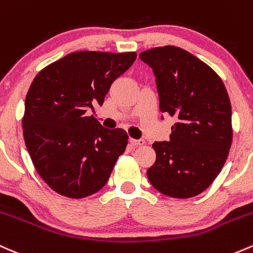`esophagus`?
I'll return each mask as SVG.
<instances>
[{"mask_svg":"<svg viewBox=\"0 0 253 253\" xmlns=\"http://www.w3.org/2000/svg\"><path fill=\"white\" fill-rule=\"evenodd\" d=\"M145 143L144 139H129V144H131L132 146H139V145H143V144Z\"/></svg>","mask_w":253,"mask_h":253,"instance_id":"34e87169","label":"esophagus"}]
</instances>
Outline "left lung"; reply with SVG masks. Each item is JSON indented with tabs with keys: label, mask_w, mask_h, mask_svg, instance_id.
I'll return each mask as SVG.
<instances>
[{
	"label": "left lung",
	"mask_w": 253,
	"mask_h": 253,
	"mask_svg": "<svg viewBox=\"0 0 253 253\" xmlns=\"http://www.w3.org/2000/svg\"><path fill=\"white\" fill-rule=\"evenodd\" d=\"M139 59L156 78L160 110L176 119L169 140L152 144L156 162L146 171L149 181L166 196H197L218 175L232 144L226 87L209 66L176 46L146 50Z\"/></svg>",
	"instance_id": "8db88e82"
}]
</instances>
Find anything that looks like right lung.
Wrapping results in <instances>:
<instances>
[{
	"label": "right lung",
	"instance_id": "1",
	"mask_svg": "<svg viewBox=\"0 0 253 253\" xmlns=\"http://www.w3.org/2000/svg\"><path fill=\"white\" fill-rule=\"evenodd\" d=\"M135 52L77 51L42 69L25 99L24 139L33 166L55 192L84 198L107 184L127 146V133L86 112L103 104Z\"/></svg>",
	"mask_w": 253,
	"mask_h": 253
}]
</instances>
